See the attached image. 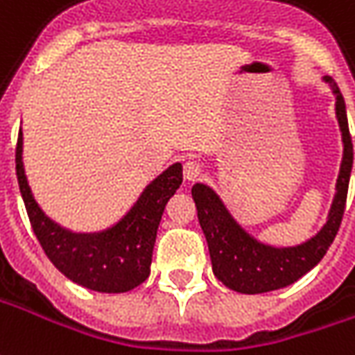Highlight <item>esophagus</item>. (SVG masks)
Here are the masks:
<instances>
[{"instance_id":"1","label":"esophagus","mask_w":355,"mask_h":355,"mask_svg":"<svg viewBox=\"0 0 355 355\" xmlns=\"http://www.w3.org/2000/svg\"><path fill=\"white\" fill-rule=\"evenodd\" d=\"M202 165L196 163V161H186L184 163V180L188 182H194L198 178L202 177Z\"/></svg>"}]
</instances>
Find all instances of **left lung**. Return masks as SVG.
<instances>
[{
    "instance_id": "obj_1",
    "label": "left lung",
    "mask_w": 355,
    "mask_h": 355,
    "mask_svg": "<svg viewBox=\"0 0 355 355\" xmlns=\"http://www.w3.org/2000/svg\"><path fill=\"white\" fill-rule=\"evenodd\" d=\"M323 80L331 86L336 98L334 111L340 126L344 152H342L338 178H336V192L327 215V223L317 234L296 246L265 244L252 236L232 217V213L227 209V205L213 188L203 182H196L192 186V198L198 209L200 227L207 240L213 272L230 290H236L242 294H263L288 286L302 279L323 259V255L327 254V250L333 244L338 232L346 207L352 165H354V146L348 128V117H346V103L340 90L331 76H323Z\"/></svg>"
}]
</instances>
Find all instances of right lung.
I'll use <instances>...</instances> for the list:
<instances>
[{"label":"right lung","instance_id":"add662e5","mask_svg":"<svg viewBox=\"0 0 355 355\" xmlns=\"http://www.w3.org/2000/svg\"><path fill=\"white\" fill-rule=\"evenodd\" d=\"M17 178L34 234L59 271L84 288L119 294L150 277L152 252L165 205L182 184V165L173 163L144 188L121 219L98 232H74L49 219L34 200L22 163V130L17 140Z\"/></svg>","mask_w":355,"mask_h":355}]
</instances>
